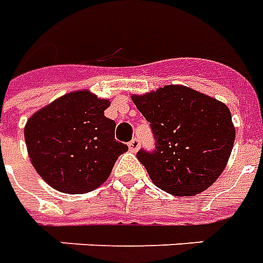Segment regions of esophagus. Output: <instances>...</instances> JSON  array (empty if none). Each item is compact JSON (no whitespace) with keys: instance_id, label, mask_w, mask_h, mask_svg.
I'll list each match as a JSON object with an SVG mask.
<instances>
[{"instance_id":"esophagus-1","label":"esophagus","mask_w":263,"mask_h":263,"mask_svg":"<svg viewBox=\"0 0 263 263\" xmlns=\"http://www.w3.org/2000/svg\"><path fill=\"white\" fill-rule=\"evenodd\" d=\"M128 147H129V151L134 152V153H137L139 151V141L138 139H132L129 143H128Z\"/></svg>"}]
</instances>
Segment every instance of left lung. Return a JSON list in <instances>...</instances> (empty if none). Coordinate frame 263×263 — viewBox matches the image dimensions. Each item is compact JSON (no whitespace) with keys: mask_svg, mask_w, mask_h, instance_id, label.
<instances>
[{"mask_svg":"<svg viewBox=\"0 0 263 263\" xmlns=\"http://www.w3.org/2000/svg\"><path fill=\"white\" fill-rule=\"evenodd\" d=\"M131 99L156 139L153 153L137 155L153 184L176 196L208 190L227 166L234 145L229 107L182 85H166Z\"/></svg>","mask_w":263,"mask_h":263,"instance_id":"8db88e82","label":"left lung"}]
</instances>
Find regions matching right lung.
Listing matches in <instances>:
<instances>
[{
    "instance_id": "add662e5",
    "label": "right lung",
    "mask_w": 263,
    "mask_h": 263,
    "mask_svg": "<svg viewBox=\"0 0 263 263\" xmlns=\"http://www.w3.org/2000/svg\"><path fill=\"white\" fill-rule=\"evenodd\" d=\"M108 99L75 90L37 110L25 125L34 170L64 194H86L106 182L128 146L114 138L116 122L104 116Z\"/></svg>"
}]
</instances>
